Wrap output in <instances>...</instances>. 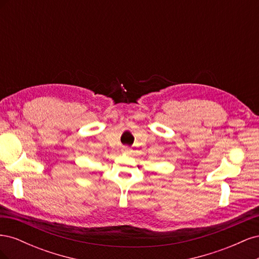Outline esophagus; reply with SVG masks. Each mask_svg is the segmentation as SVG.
Listing matches in <instances>:
<instances>
[{"instance_id": "34e87169", "label": "esophagus", "mask_w": 259, "mask_h": 259, "mask_svg": "<svg viewBox=\"0 0 259 259\" xmlns=\"http://www.w3.org/2000/svg\"><path fill=\"white\" fill-rule=\"evenodd\" d=\"M128 150H130V149H128L127 147H124V148H123V151H124V152H126V151H128Z\"/></svg>"}]
</instances>
